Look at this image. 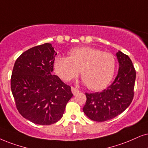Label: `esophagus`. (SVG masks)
<instances>
[{"mask_svg": "<svg viewBox=\"0 0 148 148\" xmlns=\"http://www.w3.org/2000/svg\"><path fill=\"white\" fill-rule=\"evenodd\" d=\"M72 92L73 94L75 96L76 94H77V93L79 92V90H78V89H76V88H74V87H72Z\"/></svg>", "mask_w": 148, "mask_h": 148, "instance_id": "esophagus-1", "label": "esophagus"}]
</instances>
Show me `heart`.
Returning <instances> with one entry per match:
<instances>
[{
    "label": "heart",
    "mask_w": 148,
    "mask_h": 148,
    "mask_svg": "<svg viewBox=\"0 0 148 148\" xmlns=\"http://www.w3.org/2000/svg\"><path fill=\"white\" fill-rule=\"evenodd\" d=\"M55 72L65 82L79 74L83 83L93 91L102 90L115 75L117 61L113 54L90 46L72 48L69 57L58 55L53 63Z\"/></svg>",
    "instance_id": "obj_1"
}]
</instances>
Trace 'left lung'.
Segmentation results:
<instances>
[{
  "label": "left lung",
  "mask_w": 148,
  "mask_h": 148,
  "mask_svg": "<svg viewBox=\"0 0 148 148\" xmlns=\"http://www.w3.org/2000/svg\"><path fill=\"white\" fill-rule=\"evenodd\" d=\"M116 56L119 67L113 83L101 92L85 93L87 101L83 110L91 120L114 118L124 112L133 99L136 72L131 59L119 50Z\"/></svg>",
  "instance_id": "obj_1"
}]
</instances>
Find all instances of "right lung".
Wrapping results in <instances>:
<instances>
[{
  "instance_id": "add662e5",
  "label": "right lung",
  "mask_w": 148,
  "mask_h": 148,
  "mask_svg": "<svg viewBox=\"0 0 148 148\" xmlns=\"http://www.w3.org/2000/svg\"><path fill=\"white\" fill-rule=\"evenodd\" d=\"M56 55L46 43L23 52L15 62L11 78L15 103L22 117L34 124H55L73 96L70 86L52 74Z\"/></svg>"
}]
</instances>
